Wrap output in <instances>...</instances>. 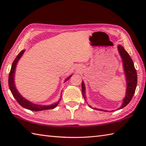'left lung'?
<instances>
[{
    "instance_id": "8db88e82",
    "label": "left lung",
    "mask_w": 146,
    "mask_h": 146,
    "mask_svg": "<svg viewBox=\"0 0 146 146\" xmlns=\"http://www.w3.org/2000/svg\"><path fill=\"white\" fill-rule=\"evenodd\" d=\"M118 50H119V54L120 55L121 58L123 61V70H124L125 75L126 77V81H127V90H126V95L124 99L123 100V103L122 106L119 108V109L123 108L127 105L133 97L134 95L136 86H137V72H136V70L134 67V63L130 56L128 52H127L125 49L123 48L122 46L119 45L118 46ZM82 94L83 97H84L85 100V86L84 85V83L82 81ZM86 101V100H85ZM90 107H92L89 105ZM94 109H97L98 110L101 111H108L106 110H103L100 109H97V108H94Z\"/></svg>"
}]
</instances>
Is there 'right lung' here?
Returning a JSON list of instances; mask_svg holds the SVG:
<instances>
[{"label":"right lung","instance_id":"right-lung-1","mask_svg":"<svg viewBox=\"0 0 146 146\" xmlns=\"http://www.w3.org/2000/svg\"><path fill=\"white\" fill-rule=\"evenodd\" d=\"M25 50H22L18 54L17 57L15 58L13 63L12 64L11 69L10 71V73H9V88L11 90V92L12 93V95L14 96V97L15 98V100H17L19 105H21L22 107L27 108V109L32 110V111H41V110H49V109H52V108H55L57 106L58 104L60 102V100L56 102L54 104H52L50 105H37L33 104L32 102H31L26 100V98H24L23 97H22V95H20L19 93L17 91L16 89V87L15 86V83L14 81V73H15V66H16V64L19 60L21 58V57L23 56L24 54ZM71 75H70L69 77L65 80V82H66L68 80H69Z\"/></svg>","mask_w":146,"mask_h":146}]
</instances>
